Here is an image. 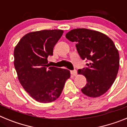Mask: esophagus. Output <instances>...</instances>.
<instances>
[{"mask_svg":"<svg viewBox=\"0 0 127 127\" xmlns=\"http://www.w3.org/2000/svg\"><path fill=\"white\" fill-rule=\"evenodd\" d=\"M70 73H71V74L72 75V76H76V75H77V70H71V71H70Z\"/></svg>","mask_w":127,"mask_h":127,"instance_id":"34e87169","label":"esophagus"}]
</instances>
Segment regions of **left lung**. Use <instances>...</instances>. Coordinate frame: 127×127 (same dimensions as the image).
<instances>
[{
  "mask_svg": "<svg viewBox=\"0 0 127 127\" xmlns=\"http://www.w3.org/2000/svg\"><path fill=\"white\" fill-rule=\"evenodd\" d=\"M65 37L76 43L81 58L89 60L85 68L77 70L87 81L83 94L93 98L102 95L114 82L120 67L118 50L113 41L102 32L87 29L71 30Z\"/></svg>",
  "mask_w": 127,
  "mask_h": 127,
  "instance_id": "1",
  "label": "left lung"
}]
</instances>
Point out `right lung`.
<instances>
[{
  "mask_svg": "<svg viewBox=\"0 0 127 127\" xmlns=\"http://www.w3.org/2000/svg\"><path fill=\"white\" fill-rule=\"evenodd\" d=\"M62 30L27 33L14 50V65L20 84L30 97L41 103L55 101L70 77L67 69L50 67L48 56L62 35Z\"/></svg>",
  "mask_w": 127,
  "mask_h": 127,
  "instance_id": "1",
  "label": "right lung"
}]
</instances>
